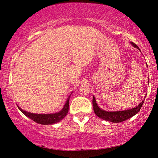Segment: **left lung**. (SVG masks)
<instances>
[{
  "label": "left lung",
  "mask_w": 158,
  "mask_h": 158,
  "mask_svg": "<svg viewBox=\"0 0 158 158\" xmlns=\"http://www.w3.org/2000/svg\"><path fill=\"white\" fill-rule=\"evenodd\" d=\"M130 44L132 45L133 47H135V48L139 49V47H137V45H136L135 43L131 42ZM144 99L142 101L141 103H139V105H137V106L132 108V109L124 110V111H107L99 108V106L96 103V98L93 96V106H94V111L95 112V114H96L97 116H98L99 118H102L103 120L108 121V122H111L113 123L122 122H124V121H126L127 119H129V118H130L131 117H132V116L136 115V114L139 111V110L141 109V108L142 106V104H143Z\"/></svg>",
  "instance_id": "obj_1"
}]
</instances>
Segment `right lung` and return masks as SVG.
Here are the masks:
<instances>
[{"label": "right lung", "instance_id": "obj_1", "mask_svg": "<svg viewBox=\"0 0 158 158\" xmlns=\"http://www.w3.org/2000/svg\"><path fill=\"white\" fill-rule=\"evenodd\" d=\"M70 96H68L67 101L65 102V104L64 105L63 108H62L61 111L59 112H56V113L53 114H34V113H30V112L26 111L24 110H23L21 107H19V106H17L19 108V109L24 114L25 116H27V117L31 118V120H33L34 122L38 124H42V125H49V124H54L56 123L59 122L61 121L62 118L65 117V116L68 113L69 110V100H70Z\"/></svg>", "mask_w": 158, "mask_h": 158}]
</instances>
